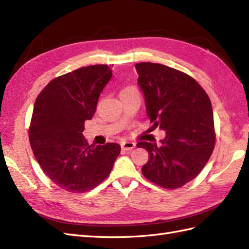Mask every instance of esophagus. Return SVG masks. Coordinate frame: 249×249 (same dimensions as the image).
Instances as JSON below:
<instances>
[{
	"mask_svg": "<svg viewBox=\"0 0 249 249\" xmlns=\"http://www.w3.org/2000/svg\"><path fill=\"white\" fill-rule=\"evenodd\" d=\"M135 143L134 142H130V141H124V142H122L121 143V146H122V149L123 150H125V151H131L135 147Z\"/></svg>",
	"mask_w": 249,
	"mask_h": 249,
	"instance_id": "1",
	"label": "esophagus"
}]
</instances>
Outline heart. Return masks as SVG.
I'll use <instances>...</instances> for the list:
<instances>
[{
	"mask_svg": "<svg viewBox=\"0 0 249 249\" xmlns=\"http://www.w3.org/2000/svg\"><path fill=\"white\" fill-rule=\"evenodd\" d=\"M127 89H130V88H127Z\"/></svg>",
	"mask_w": 249,
	"mask_h": 249,
	"instance_id": "1",
	"label": "heart"
}]
</instances>
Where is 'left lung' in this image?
<instances>
[{
  "mask_svg": "<svg viewBox=\"0 0 249 249\" xmlns=\"http://www.w3.org/2000/svg\"><path fill=\"white\" fill-rule=\"evenodd\" d=\"M138 84L153 127L165 130L156 142H138L149 153L143 176L174 189L192 181L210 160L215 145L212 104L194 78L156 63H137Z\"/></svg>",
  "mask_w": 249,
  "mask_h": 249,
  "instance_id": "obj_1",
  "label": "left lung"
}]
</instances>
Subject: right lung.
<instances>
[{
  "label": "right lung",
  "instance_id": "1",
  "mask_svg": "<svg viewBox=\"0 0 249 249\" xmlns=\"http://www.w3.org/2000/svg\"><path fill=\"white\" fill-rule=\"evenodd\" d=\"M111 77L108 65L82 67L53 79L36 98L30 144L46 176L67 192L97 186L120 154L118 143L89 145L82 134Z\"/></svg>",
  "mask_w": 249,
  "mask_h": 249
}]
</instances>
